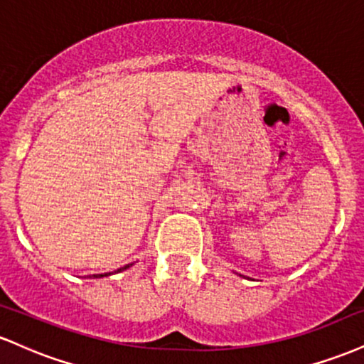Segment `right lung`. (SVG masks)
<instances>
[{
  "label": "right lung",
  "mask_w": 364,
  "mask_h": 364,
  "mask_svg": "<svg viewBox=\"0 0 364 364\" xmlns=\"http://www.w3.org/2000/svg\"><path fill=\"white\" fill-rule=\"evenodd\" d=\"M129 265H132V263H129ZM129 265H127V267H123V269H118V272H121V270H124V269H128ZM106 275H109V274H97V275H94V277H106Z\"/></svg>",
  "instance_id": "right-lung-1"
}]
</instances>
